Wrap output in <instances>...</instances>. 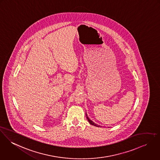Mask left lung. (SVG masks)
I'll return each mask as SVG.
<instances>
[{"instance_id":"left-lung-1","label":"left lung","mask_w":160,"mask_h":160,"mask_svg":"<svg viewBox=\"0 0 160 160\" xmlns=\"http://www.w3.org/2000/svg\"><path fill=\"white\" fill-rule=\"evenodd\" d=\"M86 116H87V119H88V120L89 123L90 124H92V125H93V126H97V127H100L99 125H98V124L94 123L92 121H91V120L88 117V116H87V113H86Z\"/></svg>"}]
</instances>
